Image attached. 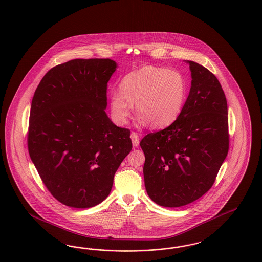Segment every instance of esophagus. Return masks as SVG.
Here are the masks:
<instances>
[{
  "instance_id": "1",
  "label": "esophagus",
  "mask_w": 262,
  "mask_h": 262,
  "mask_svg": "<svg viewBox=\"0 0 262 262\" xmlns=\"http://www.w3.org/2000/svg\"><path fill=\"white\" fill-rule=\"evenodd\" d=\"M130 138H132V141H133V146H138V144H139V137L137 136V134H136V133H132Z\"/></svg>"
}]
</instances>
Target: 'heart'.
<instances>
[{
  "label": "heart",
  "instance_id": "1",
  "mask_svg": "<svg viewBox=\"0 0 262 262\" xmlns=\"http://www.w3.org/2000/svg\"><path fill=\"white\" fill-rule=\"evenodd\" d=\"M110 97V109L118 125H126L136 104L139 122L154 128L173 124L185 104L188 86L176 70L146 66L127 74Z\"/></svg>",
  "mask_w": 262,
  "mask_h": 262
}]
</instances>
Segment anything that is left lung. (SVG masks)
Returning a JSON list of instances; mask_svg holds the SVG:
<instances>
[{
	"mask_svg": "<svg viewBox=\"0 0 262 262\" xmlns=\"http://www.w3.org/2000/svg\"><path fill=\"white\" fill-rule=\"evenodd\" d=\"M185 62L192 81L181 114L140 141L147 194L166 208L188 205L206 194L229 149L228 109L221 84L204 66Z\"/></svg>",
	"mask_w": 262,
	"mask_h": 262,
	"instance_id": "8db88e82",
	"label": "left lung"
}]
</instances>
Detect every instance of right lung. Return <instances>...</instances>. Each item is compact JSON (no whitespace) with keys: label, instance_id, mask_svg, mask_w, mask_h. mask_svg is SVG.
<instances>
[{"label":"right lung","instance_id":"1","mask_svg":"<svg viewBox=\"0 0 262 262\" xmlns=\"http://www.w3.org/2000/svg\"><path fill=\"white\" fill-rule=\"evenodd\" d=\"M117 63L74 59L43 76L33 99L28 150L43 184L63 205L92 208L111 192L130 152V132L105 112L107 83Z\"/></svg>","mask_w":262,"mask_h":262}]
</instances>
